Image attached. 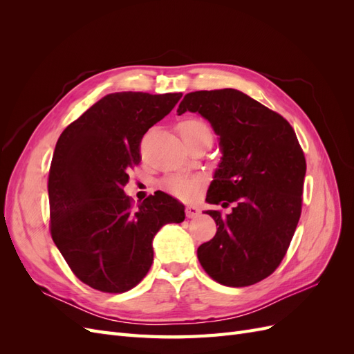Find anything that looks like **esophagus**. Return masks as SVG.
Here are the masks:
<instances>
[{
	"instance_id": "obj_1",
	"label": "esophagus",
	"mask_w": 354,
	"mask_h": 354,
	"mask_svg": "<svg viewBox=\"0 0 354 354\" xmlns=\"http://www.w3.org/2000/svg\"><path fill=\"white\" fill-rule=\"evenodd\" d=\"M199 214H201V209L198 207H195V205L186 207V217L187 218H195L199 216Z\"/></svg>"
}]
</instances>
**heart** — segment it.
<instances>
[{"instance_id":"1","label":"heart","mask_w":354,"mask_h":354,"mask_svg":"<svg viewBox=\"0 0 354 354\" xmlns=\"http://www.w3.org/2000/svg\"><path fill=\"white\" fill-rule=\"evenodd\" d=\"M178 133L183 140H189L190 137H195L202 133H211V128L205 121L199 120V118H187L178 124ZM162 189L167 194L173 195L174 198L190 201L194 199L198 194V189L201 186V180L195 177H185V176H173L165 178L160 183Z\"/></svg>"}]
</instances>
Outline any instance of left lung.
<instances>
[{
    "label": "left lung",
    "instance_id": "8db88e82",
    "mask_svg": "<svg viewBox=\"0 0 354 354\" xmlns=\"http://www.w3.org/2000/svg\"><path fill=\"white\" fill-rule=\"evenodd\" d=\"M178 115L198 112L220 136L223 158L207 201L217 233L198 248L214 281L250 286L270 276L289 248L303 208L306 156L282 115L233 88L195 91Z\"/></svg>",
    "mask_w": 354,
    "mask_h": 354
}]
</instances>
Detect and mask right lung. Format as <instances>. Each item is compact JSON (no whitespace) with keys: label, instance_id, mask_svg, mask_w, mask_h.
Instances as JSON below:
<instances>
[{"label":"right lung","instance_id":"1","mask_svg":"<svg viewBox=\"0 0 354 354\" xmlns=\"http://www.w3.org/2000/svg\"><path fill=\"white\" fill-rule=\"evenodd\" d=\"M180 93L104 95L60 134L48 173L50 233L72 273L97 291L121 294L140 283L153 261L152 241L185 220L183 203L155 192L125 196L140 164L146 131L167 116Z\"/></svg>","mask_w":354,"mask_h":354}]
</instances>
